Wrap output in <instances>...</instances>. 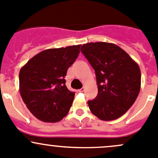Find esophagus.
I'll list each match as a JSON object with an SVG mask.
<instances>
[{
  "mask_svg": "<svg viewBox=\"0 0 158 158\" xmlns=\"http://www.w3.org/2000/svg\"><path fill=\"white\" fill-rule=\"evenodd\" d=\"M85 87H82V89H79V92H84V91H85Z\"/></svg>",
  "mask_w": 158,
  "mask_h": 158,
  "instance_id": "obj_1",
  "label": "esophagus"
}]
</instances>
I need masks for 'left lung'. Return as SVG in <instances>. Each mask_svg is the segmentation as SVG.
I'll return each mask as SVG.
<instances>
[{
    "instance_id": "left-lung-1",
    "label": "left lung",
    "mask_w": 158,
    "mask_h": 158,
    "mask_svg": "<svg viewBox=\"0 0 158 158\" xmlns=\"http://www.w3.org/2000/svg\"><path fill=\"white\" fill-rule=\"evenodd\" d=\"M81 52L95 72L98 95L88 102L93 114L102 121L123 115L135 103L141 89L138 63L118 46L106 42L83 44Z\"/></svg>"
}]
</instances>
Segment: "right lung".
I'll list each match as a JSON object with an SVG mask.
<instances>
[{
    "instance_id": "obj_1",
    "label": "right lung",
    "mask_w": 158,
    "mask_h": 158,
    "mask_svg": "<svg viewBox=\"0 0 158 158\" xmlns=\"http://www.w3.org/2000/svg\"><path fill=\"white\" fill-rule=\"evenodd\" d=\"M80 47L45 49L20 69V95L29 111L39 120L58 122L69 112L75 93L67 89L64 78L78 57Z\"/></svg>"
}]
</instances>
